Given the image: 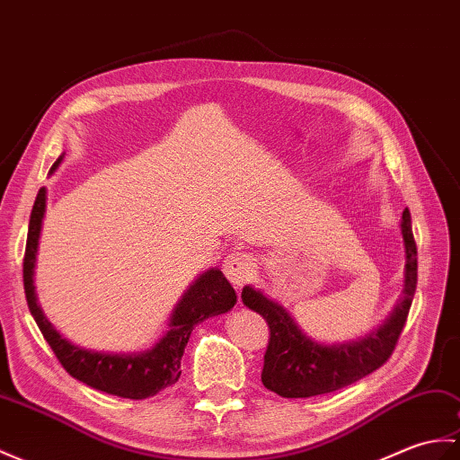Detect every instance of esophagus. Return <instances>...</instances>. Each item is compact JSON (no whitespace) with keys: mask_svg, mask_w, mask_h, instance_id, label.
<instances>
[{"mask_svg":"<svg viewBox=\"0 0 460 460\" xmlns=\"http://www.w3.org/2000/svg\"><path fill=\"white\" fill-rule=\"evenodd\" d=\"M223 272H226L227 280L239 288L251 279L252 274V259L244 252H231L226 261H223Z\"/></svg>","mask_w":460,"mask_h":460,"instance_id":"34e87169","label":"esophagus"}]
</instances>
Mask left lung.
Instances as JSON below:
<instances>
[{"label":"left lung","instance_id":"1","mask_svg":"<svg viewBox=\"0 0 460 460\" xmlns=\"http://www.w3.org/2000/svg\"><path fill=\"white\" fill-rule=\"evenodd\" d=\"M400 229L405 252L402 297L386 322L365 337L325 345L309 337L279 300L266 296L259 288H243V304L262 315L270 329L261 375L264 388L282 398H312L368 376L390 358L408 319L418 284V249L411 233L410 209L403 211Z\"/></svg>","mask_w":460,"mask_h":460}]
</instances>
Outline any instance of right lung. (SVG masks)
Wrapping results in <instances>:
<instances>
[{
  "mask_svg": "<svg viewBox=\"0 0 460 460\" xmlns=\"http://www.w3.org/2000/svg\"><path fill=\"white\" fill-rule=\"evenodd\" d=\"M64 155L52 164L50 174L60 166ZM47 209V188H40L29 219L27 247L23 259V284L29 312L35 317L42 337L55 350L60 365L70 376L111 396L145 400L178 382L180 360L191 331L208 317L231 312L237 294L219 269H209L188 286L168 319V331L158 343L141 352H105L74 345L49 322L35 292V264L42 217Z\"/></svg>",
  "mask_w": 460,
  "mask_h": 460,
  "instance_id": "obj_1",
  "label": "right lung"
}]
</instances>
